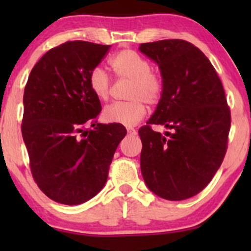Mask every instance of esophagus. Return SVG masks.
I'll return each instance as SVG.
<instances>
[{"label":"esophagus","mask_w":251,"mask_h":251,"mask_svg":"<svg viewBox=\"0 0 251 251\" xmlns=\"http://www.w3.org/2000/svg\"><path fill=\"white\" fill-rule=\"evenodd\" d=\"M127 133L134 135V134H137V131H135L133 127H127Z\"/></svg>","instance_id":"obj_1"}]
</instances>
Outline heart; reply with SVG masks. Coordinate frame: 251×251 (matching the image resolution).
I'll list each match as a JSON object with an SVG mask.
<instances>
[{
    "label": "heart",
    "mask_w": 251,
    "mask_h": 251,
    "mask_svg": "<svg viewBox=\"0 0 251 251\" xmlns=\"http://www.w3.org/2000/svg\"><path fill=\"white\" fill-rule=\"evenodd\" d=\"M109 66L118 79L129 80L127 99L114 102L102 111V119L109 124L134 126L146 114L145 102L153 106L162 99L163 77L151 70V62L135 50H124L109 59ZM88 86L99 100H107L111 92V79L100 66L92 68L88 74Z\"/></svg>",
    "instance_id": "1"
}]
</instances>
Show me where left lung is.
Instances as JSON below:
<instances>
[{
	"instance_id": "left-lung-1",
	"label": "left lung",
	"mask_w": 251,
	"mask_h": 251,
	"mask_svg": "<svg viewBox=\"0 0 251 251\" xmlns=\"http://www.w3.org/2000/svg\"><path fill=\"white\" fill-rule=\"evenodd\" d=\"M157 63L164 91L154 113L139 128L142 175L164 200L183 201L205 188L226 152L231 116L220 77L209 59L184 40L142 43ZM163 125L162 135L151 129Z\"/></svg>"
}]
</instances>
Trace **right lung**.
I'll return each instance as SVG.
<instances>
[{
    "label": "right lung",
    "instance_id": "1",
    "mask_svg": "<svg viewBox=\"0 0 251 251\" xmlns=\"http://www.w3.org/2000/svg\"><path fill=\"white\" fill-rule=\"evenodd\" d=\"M109 47L67 41L51 48L25 87L21 131L30 171L40 190L57 203L77 205L94 197L126 135L123 125L97 122L101 103L88 86L89 72Z\"/></svg>",
    "mask_w": 251,
    "mask_h": 251
}]
</instances>
